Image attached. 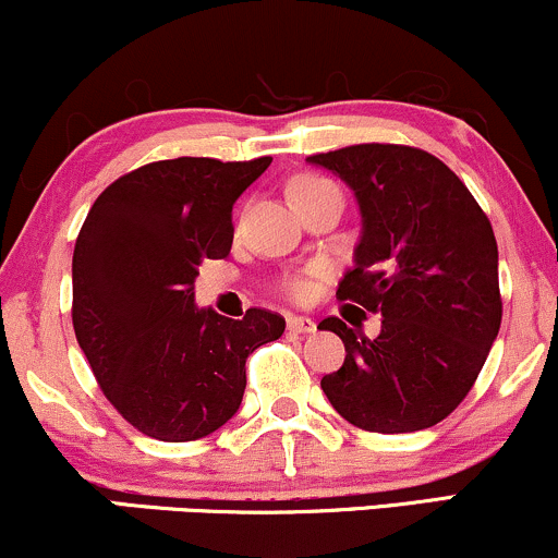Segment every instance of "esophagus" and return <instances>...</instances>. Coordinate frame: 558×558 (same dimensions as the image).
Instances as JSON below:
<instances>
[{
  "label": "esophagus",
  "mask_w": 558,
  "mask_h": 558,
  "mask_svg": "<svg viewBox=\"0 0 558 558\" xmlns=\"http://www.w3.org/2000/svg\"><path fill=\"white\" fill-rule=\"evenodd\" d=\"M288 330L299 332V336H310V332L317 330V325H315V319H312V317L291 315V317H288Z\"/></svg>",
  "instance_id": "esophagus-1"
}]
</instances>
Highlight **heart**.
I'll use <instances>...</instances> for the list:
<instances>
[{
    "label": "heart",
    "instance_id": "heart-1",
    "mask_svg": "<svg viewBox=\"0 0 558 558\" xmlns=\"http://www.w3.org/2000/svg\"><path fill=\"white\" fill-rule=\"evenodd\" d=\"M328 183H330L328 178L301 175V178H296V181L291 183V198L306 194V191L323 189V185H328ZM286 288H288V293H291V296H304V293H306V283H304V280H288Z\"/></svg>",
    "mask_w": 558,
    "mask_h": 558
}]
</instances>
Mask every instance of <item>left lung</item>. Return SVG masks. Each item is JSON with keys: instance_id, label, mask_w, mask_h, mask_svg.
Returning a JSON list of instances; mask_svg holds the SVG:
<instances>
[{"instance_id": "8db88e82", "label": "left lung", "mask_w": 558, "mask_h": 558, "mask_svg": "<svg viewBox=\"0 0 558 558\" xmlns=\"http://www.w3.org/2000/svg\"><path fill=\"white\" fill-rule=\"evenodd\" d=\"M354 191L362 235L336 296L383 315L360 338L338 317L319 323L345 345L325 396L351 425L414 433L446 420L470 388L498 328V246L470 189L414 146L356 144L306 157Z\"/></svg>"}]
</instances>
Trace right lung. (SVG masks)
Here are the masks:
<instances>
[{
	"label": "right lung",
	"instance_id": "right-lung-1",
	"mask_svg": "<svg viewBox=\"0 0 558 558\" xmlns=\"http://www.w3.org/2000/svg\"><path fill=\"white\" fill-rule=\"evenodd\" d=\"M272 157L144 165L101 191L73 252V328L107 401L149 438L183 444L239 412L246 360L286 319L194 304L204 259L228 257L233 204Z\"/></svg>",
	"mask_w": 558,
	"mask_h": 558
}]
</instances>
